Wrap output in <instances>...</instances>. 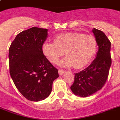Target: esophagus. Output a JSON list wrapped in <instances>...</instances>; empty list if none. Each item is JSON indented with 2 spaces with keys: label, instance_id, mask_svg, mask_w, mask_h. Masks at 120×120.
<instances>
[{
  "label": "esophagus",
  "instance_id": "34e87169",
  "mask_svg": "<svg viewBox=\"0 0 120 120\" xmlns=\"http://www.w3.org/2000/svg\"><path fill=\"white\" fill-rule=\"evenodd\" d=\"M64 72H65V70H62V69L58 70V73H59V75H64Z\"/></svg>",
  "mask_w": 120,
  "mask_h": 120
}]
</instances>
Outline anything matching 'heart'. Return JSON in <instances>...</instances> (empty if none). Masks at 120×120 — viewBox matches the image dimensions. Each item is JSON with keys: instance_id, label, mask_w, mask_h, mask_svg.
<instances>
[{"instance_id": "obj_1", "label": "heart", "mask_w": 120, "mask_h": 120, "mask_svg": "<svg viewBox=\"0 0 120 120\" xmlns=\"http://www.w3.org/2000/svg\"><path fill=\"white\" fill-rule=\"evenodd\" d=\"M97 47L94 37L81 33H67L56 36L54 42H45L42 50L52 64H56L65 52L67 57L61 61L60 65L65 67L74 66L75 68L80 69L91 62Z\"/></svg>"}]
</instances>
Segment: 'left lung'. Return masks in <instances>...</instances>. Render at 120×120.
<instances>
[{
  "instance_id": "8db88e82",
  "label": "left lung",
  "mask_w": 120,
  "mask_h": 120,
  "mask_svg": "<svg viewBox=\"0 0 120 120\" xmlns=\"http://www.w3.org/2000/svg\"><path fill=\"white\" fill-rule=\"evenodd\" d=\"M92 32L98 46L97 57L86 68L75 73L74 82L70 87L75 95L81 97L90 96L102 88L112 65L111 42L102 31L93 29Z\"/></svg>"
}]
</instances>
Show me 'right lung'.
<instances>
[{
	"instance_id": "right-lung-1",
	"label": "right lung",
	"mask_w": 120,
	"mask_h": 120,
	"mask_svg": "<svg viewBox=\"0 0 120 120\" xmlns=\"http://www.w3.org/2000/svg\"><path fill=\"white\" fill-rule=\"evenodd\" d=\"M46 29L32 27L16 36L9 48V71L13 82L25 98L34 101L49 97L58 70L43 55Z\"/></svg>"
}]
</instances>
